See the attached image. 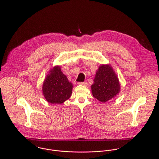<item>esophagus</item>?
Returning a JSON list of instances; mask_svg holds the SVG:
<instances>
[{
  "label": "esophagus",
  "instance_id": "1",
  "mask_svg": "<svg viewBox=\"0 0 159 159\" xmlns=\"http://www.w3.org/2000/svg\"><path fill=\"white\" fill-rule=\"evenodd\" d=\"M79 84H80V85H85V86H87L88 85V84L87 82H79Z\"/></svg>",
  "mask_w": 159,
  "mask_h": 159
}]
</instances>
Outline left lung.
Returning a JSON list of instances; mask_svg holds the SVG:
<instances>
[{
    "label": "left lung",
    "instance_id": "left-lung-1",
    "mask_svg": "<svg viewBox=\"0 0 159 159\" xmlns=\"http://www.w3.org/2000/svg\"><path fill=\"white\" fill-rule=\"evenodd\" d=\"M120 89L118 77L112 67L108 64L101 65L91 85L93 96L98 101L106 102L116 97Z\"/></svg>",
    "mask_w": 159,
    "mask_h": 159
}]
</instances>
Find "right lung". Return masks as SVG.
Wrapping results in <instances>:
<instances>
[{"instance_id":"right-lung-1","label":"right lung","mask_w":159,"mask_h":159,"mask_svg":"<svg viewBox=\"0 0 159 159\" xmlns=\"http://www.w3.org/2000/svg\"><path fill=\"white\" fill-rule=\"evenodd\" d=\"M72 89V84L63 74L60 66L56 65L50 70L45 77L42 91L47 102L60 104L70 98Z\"/></svg>"}]
</instances>
